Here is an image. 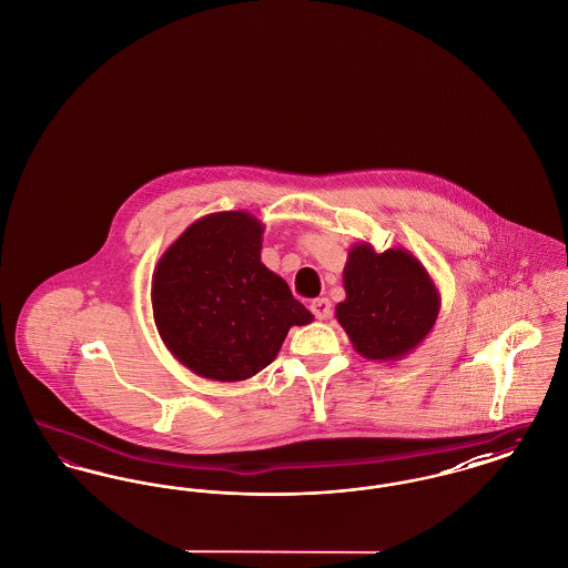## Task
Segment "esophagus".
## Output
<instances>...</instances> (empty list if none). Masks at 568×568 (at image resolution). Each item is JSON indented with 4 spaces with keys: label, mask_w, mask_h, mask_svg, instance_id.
I'll return each instance as SVG.
<instances>
[{
    "label": "esophagus",
    "mask_w": 568,
    "mask_h": 568,
    "mask_svg": "<svg viewBox=\"0 0 568 568\" xmlns=\"http://www.w3.org/2000/svg\"><path fill=\"white\" fill-rule=\"evenodd\" d=\"M311 311H313V315L317 317V320H329V315H332V304H329V300L327 297H317V300H313L311 302Z\"/></svg>",
    "instance_id": "obj_1"
}]
</instances>
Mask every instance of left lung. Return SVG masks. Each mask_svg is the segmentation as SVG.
Returning <instances> with one entry per match:
<instances>
[{
	"label": "left lung",
	"mask_w": 568,
	"mask_h": 568,
	"mask_svg": "<svg viewBox=\"0 0 568 568\" xmlns=\"http://www.w3.org/2000/svg\"><path fill=\"white\" fill-rule=\"evenodd\" d=\"M343 283L347 297L336 304V320L366 359H403L436 324L440 294L424 264L403 246L377 253L371 243L353 244Z\"/></svg>",
	"instance_id": "1"
}]
</instances>
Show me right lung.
<instances>
[{
  "label": "right lung",
  "mask_w": 568,
  "mask_h": 568,
  "mask_svg": "<svg viewBox=\"0 0 568 568\" xmlns=\"http://www.w3.org/2000/svg\"><path fill=\"white\" fill-rule=\"evenodd\" d=\"M264 223L244 211L193 221L165 248L151 285L163 345L193 375L221 383L264 371L292 325L313 322L262 264Z\"/></svg>",
  "instance_id": "right-lung-1"
}]
</instances>
